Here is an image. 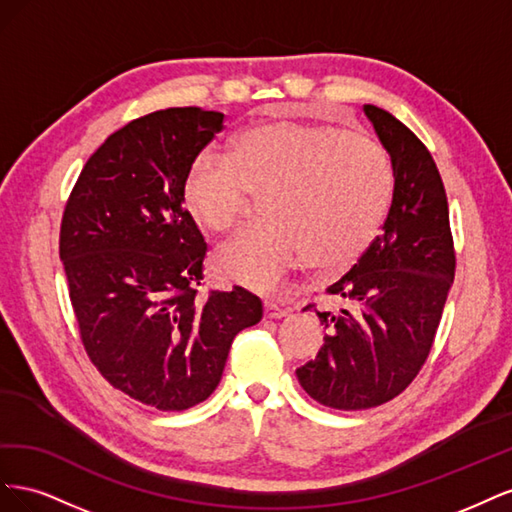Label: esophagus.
Segmentation results:
<instances>
[{
    "label": "esophagus",
    "instance_id": "esophagus-1",
    "mask_svg": "<svg viewBox=\"0 0 512 512\" xmlns=\"http://www.w3.org/2000/svg\"><path fill=\"white\" fill-rule=\"evenodd\" d=\"M286 314H288V309L282 307L280 303L265 301V316H267V318H284Z\"/></svg>",
    "mask_w": 512,
    "mask_h": 512
}]
</instances>
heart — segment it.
Listing matches in <instances>:
<instances>
[{"instance_id": "1", "label": "heart", "mask_w": 512, "mask_h": 512, "mask_svg": "<svg viewBox=\"0 0 512 512\" xmlns=\"http://www.w3.org/2000/svg\"><path fill=\"white\" fill-rule=\"evenodd\" d=\"M250 194H265L269 220L224 243L213 265L226 282L271 290L307 258L333 271L365 254L391 205L393 166L365 132L262 121L232 138L228 158L200 153L183 179L185 207L213 232L235 226Z\"/></svg>"}]
</instances>
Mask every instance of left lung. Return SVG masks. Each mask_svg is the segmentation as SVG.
Wrapping results in <instances>:
<instances>
[{"instance_id":"8db88e82","label":"left lung","mask_w":512,"mask_h":512,"mask_svg":"<svg viewBox=\"0 0 512 512\" xmlns=\"http://www.w3.org/2000/svg\"><path fill=\"white\" fill-rule=\"evenodd\" d=\"M363 111L391 156L393 203L382 235L327 288L350 309L316 312L329 335L316 359L297 369L305 393L335 410L376 408L408 389L431 352L455 277L446 190L429 149L384 108Z\"/></svg>"}]
</instances>
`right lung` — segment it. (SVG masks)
<instances>
[{"instance_id": "obj_1", "label": "right lung", "mask_w": 512, "mask_h": 512, "mask_svg": "<svg viewBox=\"0 0 512 512\" xmlns=\"http://www.w3.org/2000/svg\"><path fill=\"white\" fill-rule=\"evenodd\" d=\"M224 115L166 108L126 123L83 166L64 209L59 258L85 352L115 389L162 412L205 401L222 380L235 335L262 301L203 282L207 243L183 179Z\"/></svg>"}]
</instances>
